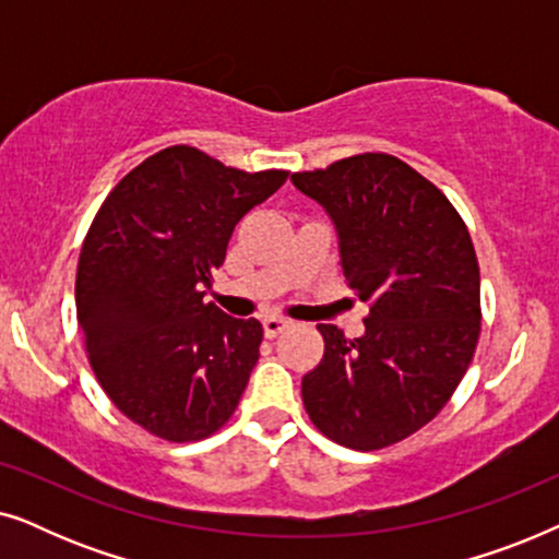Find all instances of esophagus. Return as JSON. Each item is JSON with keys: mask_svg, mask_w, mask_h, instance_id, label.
<instances>
[{"mask_svg": "<svg viewBox=\"0 0 559 559\" xmlns=\"http://www.w3.org/2000/svg\"><path fill=\"white\" fill-rule=\"evenodd\" d=\"M262 328H264L266 338H277L282 331H287V328H289V320L277 318V316H270V318L262 320Z\"/></svg>", "mask_w": 559, "mask_h": 559, "instance_id": "obj_1", "label": "esophagus"}]
</instances>
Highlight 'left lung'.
<instances>
[{
	"mask_svg": "<svg viewBox=\"0 0 559 559\" xmlns=\"http://www.w3.org/2000/svg\"><path fill=\"white\" fill-rule=\"evenodd\" d=\"M289 180L328 213L343 277L369 302L354 341L318 325L325 354L302 377L305 409L338 445L386 448L445 407L476 354L480 274L471 234L430 180L381 152Z\"/></svg>",
	"mask_w": 559,
	"mask_h": 559,
	"instance_id": "obj_1",
	"label": "left lung"
}]
</instances>
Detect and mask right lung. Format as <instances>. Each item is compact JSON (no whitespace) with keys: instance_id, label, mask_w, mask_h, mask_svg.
<instances>
[{"instance_id":"1","label":"right lung","mask_w":559,"mask_h":559,"mask_svg":"<svg viewBox=\"0 0 559 559\" xmlns=\"http://www.w3.org/2000/svg\"><path fill=\"white\" fill-rule=\"evenodd\" d=\"M287 173H241L186 144L136 165L83 241L75 312L98 384L157 438H209L234 415L262 323L205 302L234 228Z\"/></svg>"}]
</instances>
